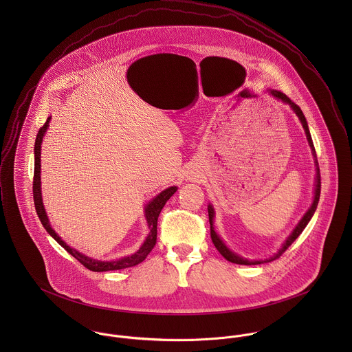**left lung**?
<instances>
[{
    "label": "left lung",
    "instance_id": "8db88e82",
    "mask_svg": "<svg viewBox=\"0 0 352 352\" xmlns=\"http://www.w3.org/2000/svg\"><path fill=\"white\" fill-rule=\"evenodd\" d=\"M270 94L278 99V100L285 102V104H289L290 108L296 112V115L298 116V119L301 120L302 127L305 130V134H306V138H307V142H309V146L311 149L313 153V157H314V165H316V184H314V198H313V203L311 206L309 207V210L303 214V217L301 218V221L297 223V226L294 228V230L292 232V234L286 239V241L282 244V248L279 251L276 252L274 256L268 257V258H264V260H251V258H247V257H243L237 253H234L233 251H230L226 244L222 241V239L215 233L214 230V217H215V211H214V207L211 206V203L207 206V210H208V221H210V234H211V240H212V244L215 245V248L218 250V252L228 260V261H232L234 264H243V265H254V264H261V263H268V261H272L275 258H278L283 252L286 251L296 240L297 237L301 234L303 232V229L306 228V225L309 223V221L311 219L316 208H317V204H318V199H320V191H321V179H320V169H318V162H317V157H316V151H314V146H313V141H311V137H310V131H309V127H307V122L305 119V115L301 111V108L290 100L285 94L279 92V91H274V89H270Z\"/></svg>",
    "mask_w": 352,
    "mask_h": 352
}]
</instances>
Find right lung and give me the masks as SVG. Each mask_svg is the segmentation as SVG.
<instances>
[{"label":"right lung","mask_w":352,"mask_h":352,"mask_svg":"<svg viewBox=\"0 0 352 352\" xmlns=\"http://www.w3.org/2000/svg\"><path fill=\"white\" fill-rule=\"evenodd\" d=\"M51 116L46 120V123L43 124V127H41L38 135H36V141H35V148H34V153H35V169H34V201H35V208L38 212V217L42 222V225L45 226V229L47 230V233L50 234L51 237L66 251L69 252L73 257H76L84 267H87L91 271L95 272H102V271H115V270H123V268H129V267H134L140 263H142L146 256L151 253V250L155 245V240H157V219L158 215L162 210V207L165 206L166 201L177 191V187H169L164 191H161L155 198H153L149 203H146L145 206V218H146V223L149 228V234L146 237V240L144 241V244L141 245V248L135 253L130 254V256H124L120 257L118 260H111V261H101V260H96L92 257H88L85 254H82L81 252L76 251L74 248L69 247L56 233L55 230L51 228L50 221L49 217L46 214L45 206H43V201H42V188H41V151H42V141L43 137L49 129V123H50Z\"/></svg>","instance_id":"obj_1"}]
</instances>
